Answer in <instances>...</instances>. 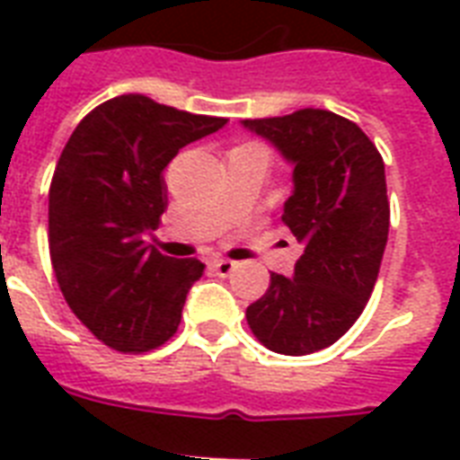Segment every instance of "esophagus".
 Listing matches in <instances>:
<instances>
[{
    "label": "esophagus",
    "instance_id": "34e87169",
    "mask_svg": "<svg viewBox=\"0 0 460 460\" xmlns=\"http://www.w3.org/2000/svg\"><path fill=\"white\" fill-rule=\"evenodd\" d=\"M208 265H209V270L219 274V277H229V274L236 270V262H231V260H224V258L222 260H209Z\"/></svg>",
    "mask_w": 460,
    "mask_h": 460
}]
</instances>
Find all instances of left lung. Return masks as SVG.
Instances as JSON below:
<instances>
[{"mask_svg":"<svg viewBox=\"0 0 460 460\" xmlns=\"http://www.w3.org/2000/svg\"><path fill=\"white\" fill-rule=\"evenodd\" d=\"M294 164L284 224L305 251L294 277H270L245 320L262 346L307 356L339 341L360 317L377 281L386 236L385 162L360 126L327 110L245 119Z\"/></svg>","mask_w":460,"mask_h":460,"instance_id":"1","label":"left lung"}]
</instances>
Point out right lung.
<instances>
[{
	"label": "right lung",
	"mask_w": 460,
	"mask_h": 460,
	"mask_svg": "<svg viewBox=\"0 0 460 460\" xmlns=\"http://www.w3.org/2000/svg\"><path fill=\"white\" fill-rule=\"evenodd\" d=\"M222 117L119 95L71 133L49 186V258L74 314L110 349L143 353L169 341L200 260L143 241L166 209L164 166Z\"/></svg>",
	"instance_id": "1"
}]
</instances>
